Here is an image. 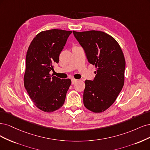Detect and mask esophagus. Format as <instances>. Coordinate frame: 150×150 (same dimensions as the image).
I'll return each instance as SVG.
<instances>
[{
    "label": "esophagus",
    "mask_w": 150,
    "mask_h": 150,
    "mask_svg": "<svg viewBox=\"0 0 150 150\" xmlns=\"http://www.w3.org/2000/svg\"><path fill=\"white\" fill-rule=\"evenodd\" d=\"M78 81V80H76V79H71V83L72 84H74V83H75L76 82Z\"/></svg>",
    "instance_id": "34e87169"
}]
</instances>
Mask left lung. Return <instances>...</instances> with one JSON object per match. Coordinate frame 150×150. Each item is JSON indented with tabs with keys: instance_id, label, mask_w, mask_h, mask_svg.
Here are the masks:
<instances>
[{
	"instance_id": "8db88e82",
	"label": "left lung",
	"mask_w": 150,
	"mask_h": 150,
	"mask_svg": "<svg viewBox=\"0 0 150 150\" xmlns=\"http://www.w3.org/2000/svg\"><path fill=\"white\" fill-rule=\"evenodd\" d=\"M83 48L88 61L95 65L94 80L85 81L83 104L94 113H101L115 102L125 82V59L117 41L98 30L73 31Z\"/></svg>"
}]
</instances>
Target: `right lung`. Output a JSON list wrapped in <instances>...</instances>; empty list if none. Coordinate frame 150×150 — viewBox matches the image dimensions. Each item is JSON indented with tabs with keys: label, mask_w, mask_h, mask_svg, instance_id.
Listing matches in <instances>:
<instances>
[{
	"label": "right lung",
	"mask_w": 150,
	"mask_h": 150,
	"mask_svg": "<svg viewBox=\"0 0 150 150\" xmlns=\"http://www.w3.org/2000/svg\"><path fill=\"white\" fill-rule=\"evenodd\" d=\"M71 31L52 29L42 31L33 38L26 55L24 86L36 107L50 113L65 102L71 80L50 74Z\"/></svg>",
	"instance_id": "add662e5"
}]
</instances>
